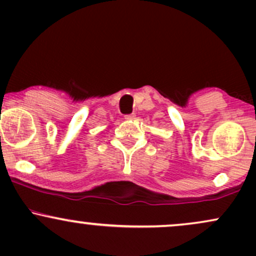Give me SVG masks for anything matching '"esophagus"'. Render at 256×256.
Listing matches in <instances>:
<instances>
[{
  "mask_svg": "<svg viewBox=\"0 0 256 256\" xmlns=\"http://www.w3.org/2000/svg\"><path fill=\"white\" fill-rule=\"evenodd\" d=\"M124 118L126 120H132V119H134V114H126Z\"/></svg>",
  "mask_w": 256,
  "mask_h": 256,
  "instance_id": "obj_1",
  "label": "esophagus"
}]
</instances>
